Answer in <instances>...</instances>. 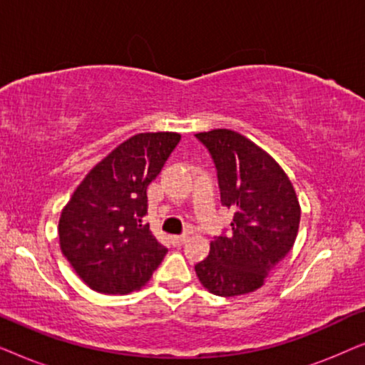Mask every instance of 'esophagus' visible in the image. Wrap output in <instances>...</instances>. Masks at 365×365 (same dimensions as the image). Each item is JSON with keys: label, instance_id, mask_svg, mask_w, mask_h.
Returning <instances> with one entry per match:
<instances>
[{"label": "esophagus", "instance_id": "esophagus-1", "mask_svg": "<svg viewBox=\"0 0 365 365\" xmlns=\"http://www.w3.org/2000/svg\"><path fill=\"white\" fill-rule=\"evenodd\" d=\"M187 236L186 234H181V236H171V244L173 246H181V244L186 242Z\"/></svg>", "mask_w": 365, "mask_h": 365}]
</instances>
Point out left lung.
<instances>
[{
	"label": "left lung",
	"mask_w": 365,
	"mask_h": 365,
	"mask_svg": "<svg viewBox=\"0 0 365 365\" xmlns=\"http://www.w3.org/2000/svg\"><path fill=\"white\" fill-rule=\"evenodd\" d=\"M217 169L221 202L234 211L231 232L196 264L199 281L221 297L257 291L296 242L301 206L276 159L231 129L197 133Z\"/></svg>",
	"instance_id": "8db88e82"
}]
</instances>
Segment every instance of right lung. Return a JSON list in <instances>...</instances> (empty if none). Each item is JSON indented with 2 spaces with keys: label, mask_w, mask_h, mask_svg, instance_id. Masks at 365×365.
I'll return each mask as SVG.
<instances>
[{
  "label": "right lung",
  "mask_w": 365,
  "mask_h": 365,
  "mask_svg": "<svg viewBox=\"0 0 365 365\" xmlns=\"http://www.w3.org/2000/svg\"><path fill=\"white\" fill-rule=\"evenodd\" d=\"M181 141L178 133H141L113 149L86 174L59 217V246L93 291L141 289L166 256L153 236L148 186Z\"/></svg>",
  "instance_id": "1"
}]
</instances>
